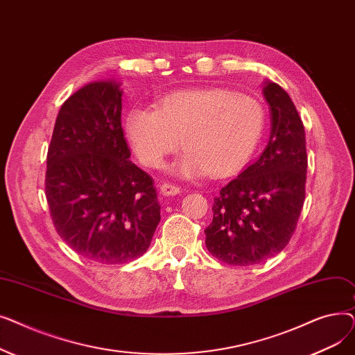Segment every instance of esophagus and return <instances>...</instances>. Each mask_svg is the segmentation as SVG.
<instances>
[{
	"label": "esophagus",
	"mask_w": 355,
	"mask_h": 355,
	"mask_svg": "<svg viewBox=\"0 0 355 355\" xmlns=\"http://www.w3.org/2000/svg\"><path fill=\"white\" fill-rule=\"evenodd\" d=\"M159 190H161L162 196H175V194H178L181 191V189L178 187V185L171 184V182H164L161 187H159Z\"/></svg>",
	"instance_id": "esophagus-1"
}]
</instances>
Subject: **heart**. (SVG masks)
<instances>
[{"label":"heart","mask_w":355,"mask_h":355,"mask_svg":"<svg viewBox=\"0 0 355 355\" xmlns=\"http://www.w3.org/2000/svg\"><path fill=\"white\" fill-rule=\"evenodd\" d=\"M265 128V106L226 89L174 92L158 107L137 106L125 118V134L148 166L162 165L182 139L187 151L171 171L184 178L239 171L253 157Z\"/></svg>","instance_id":"b5f03b06"}]
</instances>
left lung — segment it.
I'll list each match as a JSON object with an SVG mask.
<instances>
[{"instance_id": "8db88e82", "label": "left lung", "mask_w": 355, "mask_h": 355, "mask_svg": "<svg viewBox=\"0 0 355 355\" xmlns=\"http://www.w3.org/2000/svg\"><path fill=\"white\" fill-rule=\"evenodd\" d=\"M272 132L263 151L220 190L213 221L204 230L209 252L221 262L249 266L282 252L305 201L306 141L302 119L277 83L265 86Z\"/></svg>"}]
</instances>
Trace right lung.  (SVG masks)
Wrapping results in <instances>:
<instances>
[{
	"label": "right lung",
	"instance_id": "obj_1",
	"mask_svg": "<svg viewBox=\"0 0 355 355\" xmlns=\"http://www.w3.org/2000/svg\"><path fill=\"white\" fill-rule=\"evenodd\" d=\"M115 82L90 83L55 118L47 151L46 198L58 234L92 262L142 256L159 223L154 180L129 161Z\"/></svg>",
	"mask_w": 355,
	"mask_h": 355
}]
</instances>
